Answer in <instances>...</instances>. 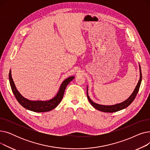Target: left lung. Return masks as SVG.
<instances>
[{
	"instance_id": "1",
	"label": "left lung",
	"mask_w": 150,
	"mask_h": 150,
	"mask_svg": "<svg viewBox=\"0 0 150 150\" xmlns=\"http://www.w3.org/2000/svg\"><path fill=\"white\" fill-rule=\"evenodd\" d=\"M139 69H140V79L139 80V82L136 86L134 91V92H132L131 96L127 100H126L125 101L122 102V103L116 104L114 105L106 106V105H102L97 104L96 103H94L93 101H92L91 100V98H89V97L88 96V89L87 87V96H88V98L89 103L92 105V106L93 108H95L96 109H97V110H98V111H100L101 112H114L120 111V110H122V109H123L126 108H127L129 105H131V103L134 101V100L135 99L137 94L139 92V88H140V86L141 81H142V78L140 65H139Z\"/></svg>"
}]
</instances>
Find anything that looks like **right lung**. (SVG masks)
<instances>
[{"instance_id": "add662e5", "label": "right lung", "mask_w": 150, "mask_h": 150, "mask_svg": "<svg viewBox=\"0 0 150 150\" xmlns=\"http://www.w3.org/2000/svg\"><path fill=\"white\" fill-rule=\"evenodd\" d=\"M74 76H70L67 78L63 81L60 86L59 91L54 97L47 101H31L23 97L19 92L16 88L13 78L11 77V71L10 70L9 73V80L11 88V90L14 95L20 103V105L30 111L36 112H48L56 108L61 102L63 96H64L65 89L67 84L74 80Z\"/></svg>"}]
</instances>
